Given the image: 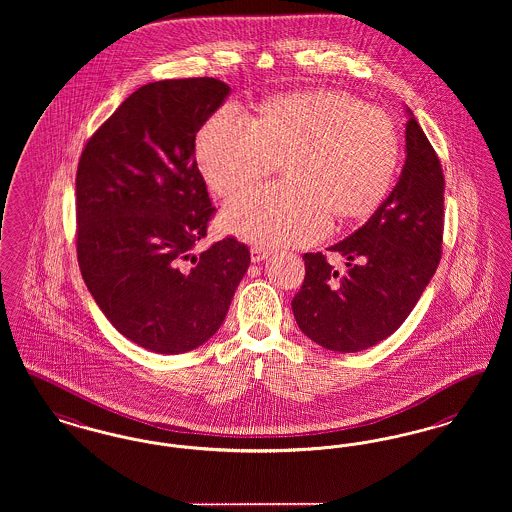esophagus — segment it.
Masks as SVG:
<instances>
[{"label": "esophagus", "mask_w": 512, "mask_h": 512, "mask_svg": "<svg viewBox=\"0 0 512 512\" xmlns=\"http://www.w3.org/2000/svg\"><path fill=\"white\" fill-rule=\"evenodd\" d=\"M268 256V250H266V248H262V246H252V248H250V258H252V262H254V264H260V262L268 260Z\"/></svg>", "instance_id": "esophagus-1"}]
</instances>
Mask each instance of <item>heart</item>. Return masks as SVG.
Instances as JSON below:
<instances>
[{"label":"heart","instance_id":"b5f03b06","mask_svg":"<svg viewBox=\"0 0 512 512\" xmlns=\"http://www.w3.org/2000/svg\"><path fill=\"white\" fill-rule=\"evenodd\" d=\"M196 158L219 196L246 189L283 162V185L244 192L221 212L225 231L264 246L320 241L339 219L370 216L395 179L399 135L391 117L335 90L266 100L248 119L217 109L196 138Z\"/></svg>","mask_w":512,"mask_h":512}]
</instances>
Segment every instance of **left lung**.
Wrapping results in <instances>:
<instances>
[{
  "label": "left lung",
  "mask_w": 512,
  "mask_h": 512,
  "mask_svg": "<svg viewBox=\"0 0 512 512\" xmlns=\"http://www.w3.org/2000/svg\"><path fill=\"white\" fill-rule=\"evenodd\" d=\"M403 171L391 194L358 231L331 250L302 256L306 277L293 298L300 331L323 349L358 352L395 333L428 287L441 258L445 179L430 140L406 108Z\"/></svg>",
  "instance_id": "1"
}]
</instances>
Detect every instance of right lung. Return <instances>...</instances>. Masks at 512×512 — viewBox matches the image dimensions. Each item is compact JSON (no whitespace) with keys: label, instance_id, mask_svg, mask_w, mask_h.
<instances>
[{"label":"right lung","instance_id":"1","mask_svg":"<svg viewBox=\"0 0 512 512\" xmlns=\"http://www.w3.org/2000/svg\"><path fill=\"white\" fill-rule=\"evenodd\" d=\"M229 94L210 77L144 84L82 152V279L111 325L142 349L181 354L204 345L250 266L233 237L194 254L214 214L194 140Z\"/></svg>","mask_w":512,"mask_h":512}]
</instances>
